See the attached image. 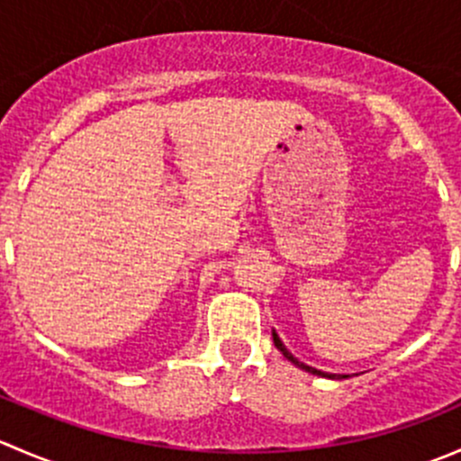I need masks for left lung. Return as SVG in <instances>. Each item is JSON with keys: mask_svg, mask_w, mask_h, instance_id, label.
Masks as SVG:
<instances>
[{"mask_svg": "<svg viewBox=\"0 0 461 461\" xmlns=\"http://www.w3.org/2000/svg\"><path fill=\"white\" fill-rule=\"evenodd\" d=\"M272 339H274V346H276V350H281V355L285 357V359L290 361V364H294L296 368L305 370V373H310V375L325 376V379H348V375H332V373H323V370H317V368H312V366H308V364H303V361H299V359H296V357L292 355V352L287 350L285 346H283V341H281V339H278L276 330H272Z\"/></svg>", "mask_w": 461, "mask_h": 461, "instance_id": "8db88e82", "label": "left lung"}]
</instances>
